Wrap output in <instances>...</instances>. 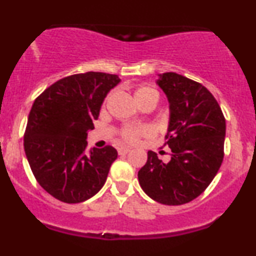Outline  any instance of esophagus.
<instances>
[{
	"label": "esophagus",
	"instance_id": "1",
	"mask_svg": "<svg viewBox=\"0 0 256 256\" xmlns=\"http://www.w3.org/2000/svg\"><path fill=\"white\" fill-rule=\"evenodd\" d=\"M128 152H130V149H128V148H119L118 149V154L122 156L126 155Z\"/></svg>",
	"mask_w": 256,
	"mask_h": 256
}]
</instances>
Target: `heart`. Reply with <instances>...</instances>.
Here are the masks:
<instances>
[{
  "label": "heart",
  "instance_id": "obj_1",
  "mask_svg": "<svg viewBox=\"0 0 256 256\" xmlns=\"http://www.w3.org/2000/svg\"><path fill=\"white\" fill-rule=\"evenodd\" d=\"M134 96L138 104L148 100L158 101V93L152 88L146 87V86H142V87L134 89ZM150 134H152V131L146 125H124L119 130L120 140L128 144L137 143L142 137L150 136Z\"/></svg>",
  "mask_w": 256,
  "mask_h": 256
}]
</instances>
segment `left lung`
<instances>
[{
	"label": "left lung",
	"instance_id": "8db88e82",
	"mask_svg": "<svg viewBox=\"0 0 256 256\" xmlns=\"http://www.w3.org/2000/svg\"><path fill=\"white\" fill-rule=\"evenodd\" d=\"M158 84L167 95L170 108L164 146L170 148L172 160L163 163L149 150L138 181L155 202L182 205L202 194L220 170L226 118L214 95L199 82L164 72Z\"/></svg>",
	"mask_w": 256,
	"mask_h": 256
}]
</instances>
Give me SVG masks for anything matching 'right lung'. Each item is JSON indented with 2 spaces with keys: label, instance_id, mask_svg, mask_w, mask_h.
<instances>
[{
  "label": "right lung",
  "instance_id": "1",
  "mask_svg": "<svg viewBox=\"0 0 256 256\" xmlns=\"http://www.w3.org/2000/svg\"><path fill=\"white\" fill-rule=\"evenodd\" d=\"M120 82L118 75L88 72L66 76L33 102L24 149L36 180L66 204L82 202L102 188L118 152L113 146L87 152L104 98Z\"/></svg>",
  "mask_w": 256,
  "mask_h": 256
}]
</instances>
